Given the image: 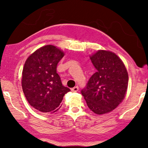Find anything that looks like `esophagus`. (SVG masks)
Returning <instances> with one entry per match:
<instances>
[{
  "instance_id": "esophagus-1",
  "label": "esophagus",
  "mask_w": 148,
  "mask_h": 148,
  "mask_svg": "<svg viewBox=\"0 0 148 148\" xmlns=\"http://www.w3.org/2000/svg\"><path fill=\"white\" fill-rule=\"evenodd\" d=\"M71 90H72V92H78V86H75V87H74L73 88H72Z\"/></svg>"
}]
</instances>
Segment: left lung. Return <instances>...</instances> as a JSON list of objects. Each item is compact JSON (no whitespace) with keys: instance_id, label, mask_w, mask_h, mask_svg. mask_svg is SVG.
<instances>
[{"instance_id":"1","label":"left lung","mask_w":148,"mask_h":148,"mask_svg":"<svg viewBox=\"0 0 148 148\" xmlns=\"http://www.w3.org/2000/svg\"><path fill=\"white\" fill-rule=\"evenodd\" d=\"M90 58L96 72L82 94L94 113H108L125 99L128 87L127 71L121 58L111 51L98 50Z\"/></svg>"}]
</instances>
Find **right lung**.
<instances>
[{
  "label": "right lung",
  "mask_w": 148,
  "mask_h": 148,
  "mask_svg": "<svg viewBox=\"0 0 148 148\" xmlns=\"http://www.w3.org/2000/svg\"><path fill=\"white\" fill-rule=\"evenodd\" d=\"M64 53L54 45H46L35 50L25 61L21 85L27 101L43 113H54L61 106L64 95L70 91L62 85L56 72Z\"/></svg>",
  "instance_id": "add662e5"
}]
</instances>
